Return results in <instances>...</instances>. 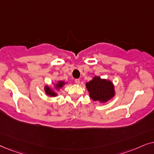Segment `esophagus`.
Returning <instances> with one entry per match:
<instances>
[{"mask_svg": "<svg viewBox=\"0 0 154 154\" xmlns=\"http://www.w3.org/2000/svg\"><path fill=\"white\" fill-rule=\"evenodd\" d=\"M75 82L77 84V85H79V82H80V80H79V79H75Z\"/></svg>", "mask_w": 154, "mask_h": 154, "instance_id": "obj_1", "label": "esophagus"}]
</instances>
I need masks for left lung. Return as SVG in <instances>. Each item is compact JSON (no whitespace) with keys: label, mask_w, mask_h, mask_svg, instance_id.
<instances>
[{"label":"left lung","mask_w":154,"mask_h":154,"mask_svg":"<svg viewBox=\"0 0 154 154\" xmlns=\"http://www.w3.org/2000/svg\"><path fill=\"white\" fill-rule=\"evenodd\" d=\"M89 96L94 101L105 103L115 95L114 87L110 81L94 77L93 79L86 84Z\"/></svg>","instance_id":"obj_1"}]
</instances>
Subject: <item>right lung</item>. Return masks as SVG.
<instances>
[{"mask_svg": "<svg viewBox=\"0 0 154 154\" xmlns=\"http://www.w3.org/2000/svg\"><path fill=\"white\" fill-rule=\"evenodd\" d=\"M64 85H65V83L63 82H58V83L57 84V85H56V88L57 89H59V88L62 87ZM45 91H46V93L49 96H56V94L55 93L53 90H51L50 88L48 87V86H46V87H45Z\"/></svg>", "mask_w": 154, "mask_h": 154, "instance_id": "obj_1", "label": "right lung"}]
</instances>
